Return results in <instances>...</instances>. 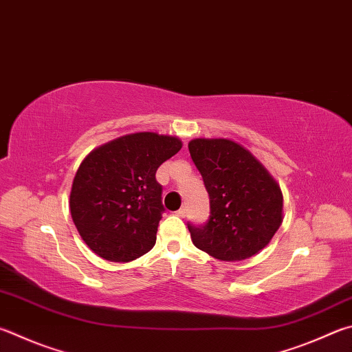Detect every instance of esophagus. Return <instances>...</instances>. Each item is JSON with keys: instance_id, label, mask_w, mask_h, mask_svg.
Here are the masks:
<instances>
[{"instance_id": "esophagus-1", "label": "esophagus", "mask_w": 352, "mask_h": 352, "mask_svg": "<svg viewBox=\"0 0 352 352\" xmlns=\"http://www.w3.org/2000/svg\"><path fill=\"white\" fill-rule=\"evenodd\" d=\"M175 214H177L178 217H184V215H186V208H180V209L177 210Z\"/></svg>"}]
</instances>
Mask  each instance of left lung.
Wrapping results in <instances>:
<instances>
[{"mask_svg":"<svg viewBox=\"0 0 352 352\" xmlns=\"http://www.w3.org/2000/svg\"><path fill=\"white\" fill-rule=\"evenodd\" d=\"M189 152L209 194L210 217L188 226L192 243L221 261L251 258L283 221V194L265 164L231 138H194Z\"/></svg>","mask_w":352,"mask_h":352,"instance_id":"8db88e82","label":"left lung"}]
</instances>
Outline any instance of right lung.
Listing matches in <instances>:
<instances>
[{"mask_svg":"<svg viewBox=\"0 0 352 352\" xmlns=\"http://www.w3.org/2000/svg\"><path fill=\"white\" fill-rule=\"evenodd\" d=\"M182 146L175 135L135 132L98 146L82 160L70 189V215L101 258L127 263L154 248L164 210L155 172Z\"/></svg>","mask_w":352,"mask_h":352,"instance_id":"right-lung-1","label":"right lung"}]
</instances>
